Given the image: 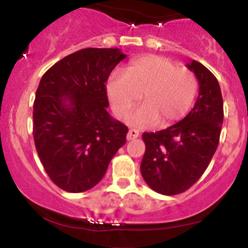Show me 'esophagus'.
<instances>
[{
	"instance_id": "34e87169",
	"label": "esophagus",
	"mask_w": 248,
	"mask_h": 248,
	"mask_svg": "<svg viewBox=\"0 0 248 248\" xmlns=\"http://www.w3.org/2000/svg\"><path fill=\"white\" fill-rule=\"evenodd\" d=\"M139 132L137 129H129L128 133H127V140H133V139L138 138Z\"/></svg>"
}]
</instances>
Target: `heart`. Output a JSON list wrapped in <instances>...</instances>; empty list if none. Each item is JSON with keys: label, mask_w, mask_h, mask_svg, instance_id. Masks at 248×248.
Here are the masks:
<instances>
[{"label": "heart", "mask_w": 248, "mask_h": 248, "mask_svg": "<svg viewBox=\"0 0 248 248\" xmlns=\"http://www.w3.org/2000/svg\"><path fill=\"white\" fill-rule=\"evenodd\" d=\"M199 83L188 68L161 55L149 54L132 60L124 74L115 71L107 82L112 110L122 116L141 98L145 104L126 116L137 128L158 124L168 127L186 116L194 104Z\"/></svg>", "instance_id": "heart-1"}]
</instances>
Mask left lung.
<instances>
[{"label":"left lung","instance_id":"left-lung-1","mask_svg":"<svg viewBox=\"0 0 248 248\" xmlns=\"http://www.w3.org/2000/svg\"><path fill=\"white\" fill-rule=\"evenodd\" d=\"M199 97L182 121L162 131L144 132L145 154L140 172L146 184L162 195H177L195 184L210 165L223 124V98L216 76L193 60Z\"/></svg>","mask_w":248,"mask_h":248}]
</instances>
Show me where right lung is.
I'll list each match as a JSON object with an SVG mask.
<instances>
[{
  "mask_svg": "<svg viewBox=\"0 0 248 248\" xmlns=\"http://www.w3.org/2000/svg\"><path fill=\"white\" fill-rule=\"evenodd\" d=\"M126 55L119 48H85L42 76L33 102V140L48 177L69 193L98 184L126 143L128 128L107 111L105 82Z\"/></svg>",
  "mask_w": 248,
  "mask_h": 248,
  "instance_id": "1",
  "label": "right lung"
}]
</instances>
